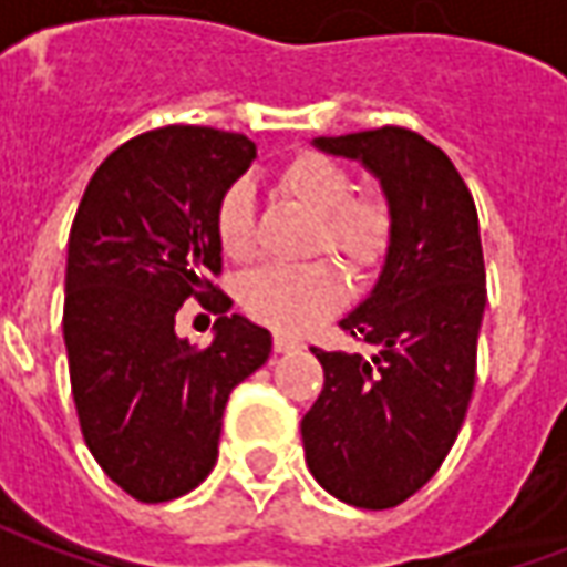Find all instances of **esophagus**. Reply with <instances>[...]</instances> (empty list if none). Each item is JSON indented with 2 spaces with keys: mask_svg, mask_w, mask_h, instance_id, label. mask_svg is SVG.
<instances>
[{
  "mask_svg": "<svg viewBox=\"0 0 567 567\" xmlns=\"http://www.w3.org/2000/svg\"><path fill=\"white\" fill-rule=\"evenodd\" d=\"M272 349H276L279 355H285V352H295V349H300V340L288 337V333H276V337H272Z\"/></svg>",
  "mask_w": 567,
  "mask_h": 567,
  "instance_id": "esophagus-1",
  "label": "esophagus"
}]
</instances>
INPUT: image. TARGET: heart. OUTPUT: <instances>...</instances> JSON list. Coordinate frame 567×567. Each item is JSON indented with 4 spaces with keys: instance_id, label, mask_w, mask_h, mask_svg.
<instances>
[{
    "instance_id": "heart-1",
    "label": "heart",
    "mask_w": 567,
    "mask_h": 567,
    "mask_svg": "<svg viewBox=\"0 0 567 567\" xmlns=\"http://www.w3.org/2000/svg\"><path fill=\"white\" fill-rule=\"evenodd\" d=\"M285 199L316 218L312 248H324L370 279L380 270L394 236V215L382 194L352 197V175L324 154L303 151L276 175ZM215 239L224 258L248 260L255 251V194L246 182H234L215 206ZM346 282L328 260L307 267H264L239 285V303L248 316L276 331L300 333L331 316L343 303Z\"/></svg>"
}]
</instances>
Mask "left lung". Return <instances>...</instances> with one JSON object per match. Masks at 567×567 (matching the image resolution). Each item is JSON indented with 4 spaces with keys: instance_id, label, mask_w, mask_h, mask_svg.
Returning a JSON list of instances; mask_svg holds the SVG:
<instances>
[{
    "instance_id": "left-lung-1",
    "label": "left lung",
    "mask_w": 567,
    "mask_h": 567,
    "mask_svg": "<svg viewBox=\"0 0 567 567\" xmlns=\"http://www.w3.org/2000/svg\"><path fill=\"white\" fill-rule=\"evenodd\" d=\"M358 161L394 215L377 285L340 328L370 355L321 352L324 389L300 422L312 476L333 498L385 511L425 486L452 450L474 394L486 267L471 190L452 161L404 127L319 136Z\"/></svg>"
}]
</instances>
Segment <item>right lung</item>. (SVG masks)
Returning <instances> with one entry per match:
<instances>
[{
	"label": "right lung",
	"mask_w": 567,
	"mask_h": 567,
	"mask_svg": "<svg viewBox=\"0 0 567 567\" xmlns=\"http://www.w3.org/2000/svg\"><path fill=\"white\" fill-rule=\"evenodd\" d=\"M255 142L161 127L112 151L81 197L66 258L63 340L81 434L127 495L161 504L218 462L227 398L270 358L267 328L221 316L206 349L175 333L187 297L230 309L215 206L255 161Z\"/></svg>",
	"instance_id": "right-lung-1"
}]
</instances>
